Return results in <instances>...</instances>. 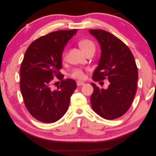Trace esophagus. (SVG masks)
Returning <instances> with one entry per match:
<instances>
[{
    "instance_id": "1",
    "label": "esophagus",
    "mask_w": 156,
    "mask_h": 156,
    "mask_svg": "<svg viewBox=\"0 0 156 156\" xmlns=\"http://www.w3.org/2000/svg\"><path fill=\"white\" fill-rule=\"evenodd\" d=\"M84 84V83H83V82H81V81H77V86H82V85H83Z\"/></svg>"
}]
</instances>
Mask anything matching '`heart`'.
<instances>
[{"label":"heart","mask_w":156,"mask_h":156,"mask_svg":"<svg viewBox=\"0 0 156 156\" xmlns=\"http://www.w3.org/2000/svg\"><path fill=\"white\" fill-rule=\"evenodd\" d=\"M79 45L86 54L88 53L90 51L95 50V45L92 41L89 39H83L80 40L79 42ZM67 55V51L64 50L62 53V58L63 60L66 59ZM71 77L78 80H84L86 77L85 70L81 68L75 69L71 73Z\"/></svg>","instance_id":"1"}]
</instances>
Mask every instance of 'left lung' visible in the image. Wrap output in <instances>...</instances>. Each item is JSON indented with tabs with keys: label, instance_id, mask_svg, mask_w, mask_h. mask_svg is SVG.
I'll return each instance as SVG.
<instances>
[{
	"label": "left lung",
	"instance_id": "obj_1",
	"mask_svg": "<svg viewBox=\"0 0 156 156\" xmlns=\"http://www.w3.org/2000/svg\"><path fill=\"white\" fill-rule=\"evenodd\" d=\"M101 45V55L92 79L95 81L108 79L107 89L91 83L90 97L93 110L107 120L116 119L128 111L136 91L138 70L134 56L123 41L105 30L90 29Z\"/></svg>",
	"mask_w": 156,
	"mask_h": 156
}]
</instances>
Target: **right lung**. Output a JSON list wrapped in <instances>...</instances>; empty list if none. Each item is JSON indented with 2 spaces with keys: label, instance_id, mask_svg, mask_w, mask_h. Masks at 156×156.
<instances>
[{
  "label": "right lung",
  "instance_id": "obj_1",
  "mask_svg": "<svg viewBox=\"0 0 156 156\" xmlns=\"http://www.w3.org/2000/svg\"><path fill=\"white\" fill-rule=\"evenodd\" d=\"M77 32H52L32 41L25 53L20 68L21 92L28 111L41 122L53 123L60 119L77 88L73 79H64L59 72L64 46ZM55 76L61 81L56 90L51 88Z\"/></svg>",
  "mask_w": 156,
  "mask_h": 156
}]
</instances>
